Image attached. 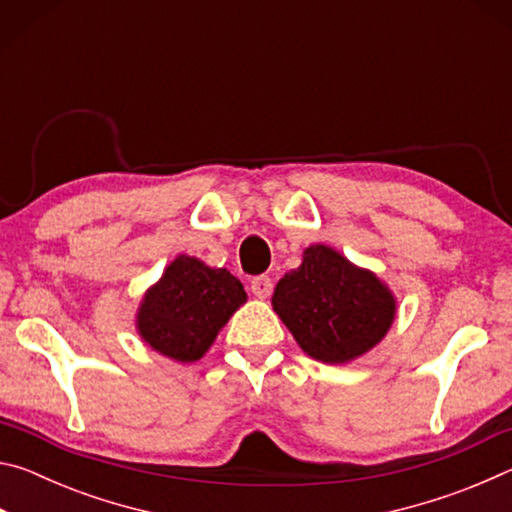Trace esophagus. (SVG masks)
<instances>
[{
	"label": "esophagus",
	"instance_id": "34e87169",
	"mask_svg": "<svg viewBox=\"0 0 512 512\" xmlns=\"http://www.w3.org/2000/svg\"><path fill=\"white\" fill-rule=\"evenodd\" d=\"M250 291H253L257 298H268V296H271V291H273L271 277H266V275L253 277V280H250Z\"/></svg>",
	"mask_w": 512,
	"mask_h": 512
}]
</instances>
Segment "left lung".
Instances as JSON below:
<instances>
[{"instance_id": "8db88e82", "label": "left lung", "mask_w": 512, "mask_h": 512, "mask_svg": "<svg viewBox=\"0 0 512 512\" xmlns=\"http://www.w3.org/2000/svg\"><path fill=\"white\" fill-rule=\"evenodd\" d=\"M273 311L311 359L350 363L388 334L397 300L386 282L339 250L314 244L275 284Z\"/></svg>"}]
</instances>
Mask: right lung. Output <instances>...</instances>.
I'll return each instance as SVG.
<instances>
[{"instance_id":"right-lung-1","label":"right lung","mask_w":512,"mask_h":512,"mask_svg":"<svg viewBox=\"0 0 512 512\" xmlns=\"http://www.w3.org/2000/svg\"><path fill=\"white\" fill-rule=\"evenodd\" d=\"M248 300L225 268L178 255L137 307L135 327L151 350L180 363L205 357L230 316Z\"/></svg>"}]
</instances>
